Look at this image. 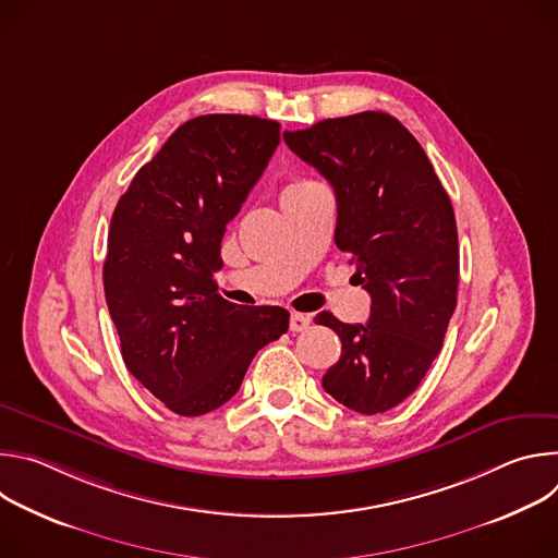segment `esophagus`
Returning <instances> with one entry per match:
<instances>
[{
    "mask_svg": "<svg viewBox=\"0 0 558 558\" xmlns=\"http://www.w3.org/2000/svg\"><path fill=\"white\" fill-rule=\"evenodd\" d=\"M311 327V317L308 315H304V313H291V317H289V329L293 331V333H302V331H306Z\"/></svg>",
    "mask_w": 558,
    "mask_h": 558,
    "instance_id": "esophagus-1",
    "label": "esophagus"
}]
</instances>
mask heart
<instances>
[{
  "instance_id": "obj_1",
  "label": "heart",
  "mask_w": 558,
  "mask_h": 558,
  "mask_svg": "<svg viewBox=\"0 0 558 558\" xmlns=\"http://www.w3.org/2000/svg\"><path fill=\"white\" fill-rule=\"evenodd\" d=\"M311 185H315V183H313V181H293V183H289V185L282 190V198L289 196V194H295V192H300V190H306V187H311Z\"/></svg>"
}]
</instances>
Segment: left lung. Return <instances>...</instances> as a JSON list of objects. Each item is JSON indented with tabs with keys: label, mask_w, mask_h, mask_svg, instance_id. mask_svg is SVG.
<instances>
[{
	"label": "left lung",
	"mask_w": 558,
	"mask_h": 558,
	"mask_svg": "<svg viewBox=\"0 0 558 558\" xmlns=\"http://www.w3.org/2000/svg\"><path fill=\"white\" fill-rule=\"evenodd\" d=\"M338 201L336 245L371 295L366 325L325 313L342 340L325 390L362 415L386 413L420 386L457 306L459 243L450 198L417 138L386 112L284 132Z\"/></svg>",
	"instance_id": "left-lung-1"
}]
</instances>
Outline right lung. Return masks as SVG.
Wrapping results in <instances>:
<instances>
[{
    "label": "right lung",
    "mask_w": 558,
    "mask_h": 558,
    "mask_svg": "<svg viewBox=\"0 0 558 558\" xmlns=\"http://www.w3.org/2000/svg\"><path fill=\"white\" fill-rule=\"evenodd\" d=\"M278 143V121L190 119L136 172L112 214L104 289L121 355L177 415L229 402L254 355L289 329L284 308L238 306L214 282L227 222Z\"/></svg>",
    "instance_id": "1"
}]
</instances>
